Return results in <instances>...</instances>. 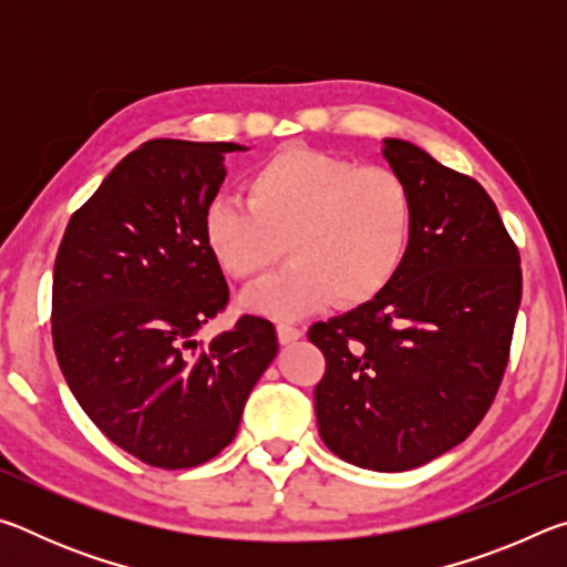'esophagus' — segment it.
I'll return each mask as SVG.
<instances>
[{
  "label": "esophagus",
  "mask_w": 567,
  "mask_h": 567,
  "mask_svg": "<svg viewBox=\"0 0 567 567\" xmlns=\"http://www.w3.org/2000/svg\"><path fill=\"white\" fill-rule=\"evenodd\" d=\"M300 338H302L300 328H295V324H290V322H277V340H280L282 344H290Z\"/></svg>",
  "instance_id": "obj_1"
}]
</instances>
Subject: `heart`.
<instances>
[{
    "instance_id": "obj_1",
    "label": "heart",
    "mask_w": 567,
    "mask_h": 567,
    "mask_svg": "<svg viewBox=\"0 0 567 567\" xmlns=\"http://www.w3.org/2000/svg\"><path fill=\"white\" fill-rule=\"evenodd\" d=\"M247 203L215 199L203 229L225 275L255 282L292 262L247 295L275 318H297L328 302L364 305L395 280L408 260L415 199L398 169L290 145L249 169Z\"/></svg>"
}]
</instances>
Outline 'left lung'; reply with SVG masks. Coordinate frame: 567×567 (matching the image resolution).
I'll list each match as a JSON object with an SVG mask.
<instances>
[{"mask_svg": "<svg viewBox=\"0 0 567 567\" xmlns=\"http://www.w3.org/2000/svg\"><path fill=\"white\" fill-rule=\"evenodd\" d=\"M385 157L412 189L408 260L375 300L315 322L322 443L352 465L400 473L463 443L501 390L523 295L520 252L477 179L410 142Z\"/></svg>", "mask_w": 567, "mask_h": 567, "instance_id": "1", "label": "left lung"}]
</instances>
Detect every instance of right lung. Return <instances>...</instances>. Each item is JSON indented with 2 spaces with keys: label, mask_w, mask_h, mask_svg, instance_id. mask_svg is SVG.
<instances>
[{
  "label": "right lung",
  "mask_w": 567,
  "mask_h": 567,
  "mask_svg": "<svg viewBox=\"0 0 567 567\" xmlns=\"http://www.w3.org/2000/svg\"><path fill=\"white\" fill-rule=\"evenodd\" d=\"M233 142L150 140L72 215L52 277V340L72 395L150 467L203 465L233 443L277 354L275 324L243 315L215 340L225 275L203 219Z\"/></svg>",
  "instance_id": "obj_1"
}]
</instances>
